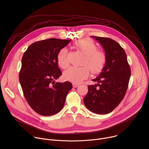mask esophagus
I'll return each mask as SVG.
<instances>
[{"instance_id": "esophagus-1", "label": "esophagus", "mask_w": 149, "mask_h": 149, "mask_svg": "<svg viewBox=\"0 0 149 149\" xmlns=\"http://www.w3.org/2000/svg\"><path fill=\"white\" fill-rule=\"evenodd\" d=\"M72 86H73V87L76 88V87H78V86H79V84H78L73 83V84H72Z\"/></svg>"}]
</instances>
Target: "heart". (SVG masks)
Wrapping results in <instances>:
<instances>
[{"mask_svg":"<svg viewBox=\"0 0 149 149\" xmlns=\"http://www.w3.org/2000/svg\"><path fill=\"white\" fill-rule=\"evenodd\" d=\"M75 45L85 55L82 63L84 66L70 67L65 71L63 77L74 83H79L88 76L90 70L94 74L100 72L105 65L106 56L102 51L97 49L96 44L91 39L79 40L75 42ZM57 62L62 69H66L69 66L67 48H63L59 50L57 54Z\"/></svg>","mask_w":149,"mask_h":149,"instance_id":"heart-1","label":"heart"}]
</instances>
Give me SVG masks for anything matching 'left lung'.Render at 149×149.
<instances>
[{"label":"left lung","instance_id":"left-lung-1","mask_svg":"<svg viewBox=\"0 0 149 149\" xmlns=\"http://www.w3.org/2000/svg\"><path fill=\"white\" fill-rule=\"evenodd\" d=\"M93 37L105 51L106 63L100 75L88 86L84 103L91 111L99 114L111 112L124 98L128 88L131 70L124 49L114 40L105 37Z\"/></svg>","mask_w":149,"mask_h":149}]
</instances>
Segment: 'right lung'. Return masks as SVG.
<instances>
[{
    "mask_svg": "<svg viewBox=\"0 0 149 149\" xmlns=\"http://www.w3.org/2000/svg\"><path fill=\"white\" fill-rule=\"evenodd\" d=\"M70 41L56 38L39 40L24 54L19 82L28 103L40 115L49 116L59 112L72 88L69 81L55 82L62 75L57 54Z\"/></svg>",
    "mask_w": 149,
    "mask_h": 149,
    "instance_id": "right-lung-1",
    "label": "right lung"
}]
</instances>
